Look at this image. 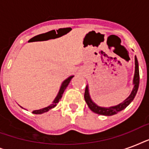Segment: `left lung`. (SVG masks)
I'll return each mask as SVG.
<instances>
[{
  "instance_id": "1",
  "label": "left lung",
  "mask_w": 149,
  "mask_h": 149,
  "mask_svg": "<svg viewBox=\"0 0 149 149\" xmlns=\"http://www.w3.org/2000/svg\"><path fill=\"white\" fill-rule=\"evenodd\" d=\"M134 62H135V71H134V79H133V84H134V86L129 97L125 100V101L122 102L121 104H118L117 106L111 107H101L97 106L91 99V97H90V94H89L88 86H86V90H85V93H84V99H85V101L86 102V104H87V105H88V107H90L91 111L94 112V113L100 114V115L111 116L118 113L119 111H122V110L126 108L129 105L130 103L134 100V97L136 95L137 91H138V89H139V63H138V59H137L136 56L134 57Z\"/></svg>"
}]
</instances>
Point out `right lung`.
Returning a JSON list of instances; mask_svg holds the SVG:
<instances>
[{
  "mask_svg": "<svg viewBox=\"0 0 149 149\" xmlns=\"http://www.w3.org/2000/svg\"><path fill=\"white\" fill-rule=\"evenodd\" d=\"M72 77H73V76H71V77H69L68 79H65V81L63 82V84H62V86H61L60 90H59V91H58V95L56 96V99L54 100L53 103H52V104L51 105H49V106H48L47 107H45V108L40 109V110H36V111H32V113H36V114H41V113H45V112H47V111H49L50 109L55 107H56V105H57V104H58V101H59V100H60L61 98H62V97H63V92H64V91H65V88L67 87V86H68V85H69L70 80L72 79Z\"/></svg>",
  "mask_w": 149,
  "mask_h": 149,
  "instance_id": "obj_1",
  "label": "right lung"
}]
</instances>
